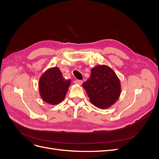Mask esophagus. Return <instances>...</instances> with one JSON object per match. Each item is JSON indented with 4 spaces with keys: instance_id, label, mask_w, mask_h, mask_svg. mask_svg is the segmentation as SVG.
I'll return each mask as SVG.
<instances>
[{
    "instance_id": "1",
    "label": "esophagus",
    "mask_w": 159,
    "mask_h": 159,
    "mask_svg": "<svg viewBox=\"0 0 159 159\" xmlns=\"http://www.w3.org/2000/svg\"><path fill=\"white\" fill-rule=\"evenodd\" d=\"M83 83V81L81 80H76L75 81V84H78V85H81Z\"/></svg>"
}]
</instances>
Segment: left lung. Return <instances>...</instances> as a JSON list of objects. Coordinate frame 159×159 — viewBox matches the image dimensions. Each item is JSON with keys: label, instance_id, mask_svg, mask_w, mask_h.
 <instances>
[{"label": "left lung", "instance_id": "8db88e82", "mask_svg": "<svg viewBox=\"0 0 159 159\" xmlns=\"http://www.w3.org/2000/svg\"><path fill=\"white\" fill-rule=\"evenodd\" d=\"M82 85L90 102L102 109L116 103L121 93L120 80L106 65H99L91 69L89 79Z\"/></svg>", "mask_w": 159, "mask_h": 159}]
</instances>
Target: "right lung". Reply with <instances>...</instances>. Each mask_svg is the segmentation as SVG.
I'll return each instance as SVG.
<instances>
[{
	"instance_id": "right-lung-1",
	"label": "right lung",
	"mask_w": 159,
	"mask_h": 159,
	"mask_svg": "<svg viewBox=\"0 0 159 159\" xmlns=\"http://www.w3.org/2000/svg\"><path fill=\"white\" fill-rule=\"evenodd\" d=\"M70 84L71 80H65L59 68H50L40 78L38 82L40 95L44 102L57 105L64 101Z\"/></svg>"
}]
</instances>
